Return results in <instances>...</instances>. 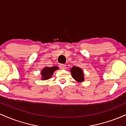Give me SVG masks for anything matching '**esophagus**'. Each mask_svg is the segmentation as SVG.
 <instances>
[{"label": "esophagus", "mask_w": 126, "mask_h": 126, "mask_svg": "<svg viewBox=\"0 0 126 126\" xmlns=\"http://www.w3.org/2000/svg\"><path fill=\"white\" fill-rule=\"evenodd\" d=\"M59 67L61 69H66V65L64 64H60L59 65Z\"/></svg>", "instance_id": "obj_1"}]
</instances>
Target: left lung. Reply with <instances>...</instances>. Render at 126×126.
I'll list each match as a JSON object with an SVG mask.
<instances>
[{
  "mask_svg": "<svg viewBox=\"0 0 126 126\" xmlns=\"http://www.w3.org/2000/svg\"><path fill=\"white\" fill-rule=\"evenodd\" d=\"M72 77L78 82H82L84 80V74L82 69L80 67L73 66L70 70Z\"/></svg>",
  "mask_w": 126,
  "mask_h": 126,
  "instance_id": "8db88e82",
  "label": "left lung"
}]
</instances>
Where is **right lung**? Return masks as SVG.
Instances as JSON below:
<instances>
[{"instance_id": "add662e5", "label": "right lung", "mask_w": 126, "mask_h": 126, "mask_svg": "<svg viewBox=\"0 0 126 126\" xmlns=\"http://www.w3.org/2000/svg\"><path fill=\"white\" fill-rule=\"evenodd\" d=\"M59 69L57 66H53V67H45L42 70L41 75L42 76V80H47L51 77L54 72Z\"/></svg>"}]
</instances>
